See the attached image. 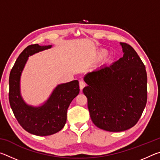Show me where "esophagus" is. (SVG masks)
<instances>
[{
    "label": "esophagus",
    "instance_id": "1",
    "mask_svg": "<svg viewBox=\"0 0 160 160\" xmlns=\"http://www.w3.org/2000/svg\"><path fill=\"white\" fill-rule=\"evenodd\" d=\"M79 85H80V90H82V89L84 88V87L85 86V82H84V81L80 80V82H79Z\"/></svg>",
    "mask_w": 160,
    "mask_h": 160
}]
</instances>
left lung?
Masks as SVG:
<instances>
[{"instance_id":"obj_1","label":"left lung","mask_w":160,"mask_h":160,"mask_svg":"<svg viewBox=\"0 0 160 160\" xmlns=\"http://www.w3.org/2000/svg\"><path fill=\"white\" fill-rule=\"evenodd\" d=\"M123 56L110 66L88 72L83 93L90 118L98 128L121 132L132 128L147 103V72L133 48L121 43Z\"/></svg>"}]
</instances>
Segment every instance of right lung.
<instances>
[{"mask_svg":"<svg viewBox=\"0 0 160 160\" xmlns=\"http://www.w3.org/2000/svg\"><path fill=\"white\" fill-rule=\"evenodd\" d=\"M52 46L32 44L25 48L16 60L9 77V102L18 123L29 133L46 136L56 133L66 123L67 110L79 94V82L61 84L54 89L47 102L40 107L27 104L20 94V77L29 56Z\"/></svg>","mask_w":160,"mask_h":160,"instance_id":"1","label":"right lung"}]
</instances>
